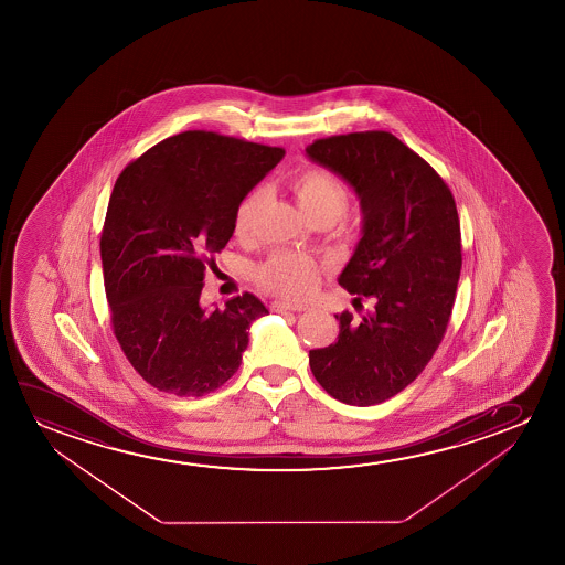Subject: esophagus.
I'll use <instances>...</instances> for the list:
<instances>
[{
	"label": "esophagus",
	"instance_id": "34e87169",
	"mask_svg": "<svg viewBox=\"0 0 565 565\" xmlns=\"http://www.w3.org/2000/svg\"><path fill=\"white\" fill-rule=\"evenodd\" d=\"M309 307L307 305H302V302H289V301H276L271 302V310L274 312H286V310H291V312H302V310H307Z\"/></svg>",
	"mask_w": 565,
	"mask_h": 565
}]
</instances>
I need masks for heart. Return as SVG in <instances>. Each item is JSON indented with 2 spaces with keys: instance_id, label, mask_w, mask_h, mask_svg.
<instances>
[{
  "instance_id": "b5f03b06",
  "label": "heart",
  "mask_w": 565,
  "mask_h": 565,
  "mask_svg": "<svg viewBox=\"0 0 565 565\" xmlns=\"http://www.w3.org/2000/svg\"><path fill=\"white\" fill-rule=\"evenodd\" d=\"M289 186L294 191L299 206L310 222L328 220L332 224L335 217L348 206V189L338 175L326 168H307L299 171ZM266 191L256 186L248 191L233 216V232L245 239L253 225L256 214L263 206ZM256 281L263 289L281 297H305L312 294L320 281V266L317 260L302 253H274L256 268Z\"/></svg>"
}]
</instances>
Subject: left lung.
<instances>
[{"instance_id": "1", "label": "left lung", "mask_w": 565, "mask_h": 565, "mask_svg": "<svg viewBox=\"0 0 565 565\" xmlns=\"http://www.w3.org/2000/svg\"><path fill=\"white\" fill-rule=\"evenodd\" d=\"M307 154L345 179L363 209V237L338 278L359 318L335 315L338 341L310 351V371L333 399L369 407L409 386L444 340L461 271L456 201L392 132L333 135Z\"/></svg>"}]
</instances>
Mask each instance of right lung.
Masks as SVG:
<instances>
[{
  "instance_id": "right-lung-1",
  "label": "right lung",
  "mask_w": 565,
  "mask_h": 565,
  "mask_svg": "<svg viewBox=\"0 0 565 565\" xmlns=\"http://www.w3.org/2000/svg\"><path fill=\"white\" fill-rule=\"evenodd\" d=\"M284 154L185 131L119 173L102 227L104 287L117 343L156 390L202 397L239 369L248 326L268 309L253 294L202 309L204 271L232 237L243 196Z\"/></svg>"
}]
</instances>
